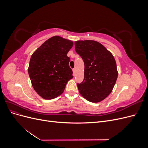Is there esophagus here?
Wrapping results in <instances>:
<instances>
[{
    "label": "esophagus",
    "instance_id": "34e87169",
    "mask_svg": "<svg viewBox=\"0 0 148 148\" xmlns=\"http://www.w3.org/2000/svg\"><path fill=\"white\" fill-rule=\"evenodd\" d=\"M73 75H75V69H73Z\"/></svg>",
    "mask_w": 148,
    "mask_h": 148
}]
</instances>
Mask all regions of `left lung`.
<instances>
[{"mask_svg": "<svg viewBox=\"0 0 148 148\" xmlns=\"http://www.w3.org/2000/svg\"><path fill=\"white\" fill-rule=\"evenodd\" d=\"M75 46L84 64V79L77 84L80 95L89 102H101L110 95L117 81L118 71L114 57L96 41H77Z\"/></svg>", "mask_w": 148, "mask_h": 148, "instance_id": "obj_1", "label": "left lung"}]
</instances>
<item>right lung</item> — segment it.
I'll return each instance as SVG.
<instances>
[{"mask_svg": "<svg viewBox=\"0 0 148 148\" xmlns=\"http://www.w3.org/2000/svg\"><path fill=\"white\" fill-rule=\"evenodd\" d=\"M73 42L55 36L47 39L31 57L28 74L32 86L44 99L61 95L66 84L73 78L67 53Z\"/></svg>", "mask_w": 148, "mask_h": 148, "instance_id": "1", "label": "right lung"}]
</instances>
